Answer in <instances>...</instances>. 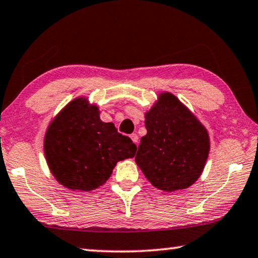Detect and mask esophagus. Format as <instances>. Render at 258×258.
Returning <instances> with one entry per match:
<instances>
[{"label": "esophagus", "instance_id": "1", "mask_svg": "<svg viewBox=\"0 0 258 258\" xmlns=\"http://www.w3.org/2000/svg\"><path fill=\"white\" fill-rule=\"evenodd\" d=\"M130 138H132V141L135 143V144H137V143H138V136H137V134L130 135Z\"/></svg>", "mask_w": 258, "mask_h": 258}]
</instances>
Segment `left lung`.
<instances>
[{
	"mask_svg": "<svg viewBox=\"0 0 258 258\" xmlns=\"http://www.w3.org/2000/svg\"><path fill=\"white\" fill-rule=\"evenodd\" d=\"M145 128L135 160L146 179L167 192L195 183L210 151L205 126L174 94L165 92L145 113Z\"/></svg>",
	"mask_w": 258,
	"mask_h": 258,
	"instance_id": "8db88e82",
	"label": "left lung"
}]
</instances>
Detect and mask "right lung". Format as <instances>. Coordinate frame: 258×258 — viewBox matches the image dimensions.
<instances>
[{
  "mask_svg": "<svg viewBox=\"0 0 258 258\" xmlns=\"http://www.w3.org/2000/svg\"><path fill=\"white\" fill-rule=\"evenodd\" d=\"M86 98L70 101L47 129L43 151L55 179L71 190L90 191L105 183L120 160L133 158L136 145L100 120Z\"/></svg>",
  "mask_w": 258,
  "mask_h": 258,
  "instance_id": "add662e5",
  "label": "right lung"
}]
</instances>
